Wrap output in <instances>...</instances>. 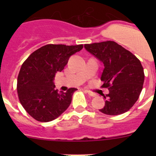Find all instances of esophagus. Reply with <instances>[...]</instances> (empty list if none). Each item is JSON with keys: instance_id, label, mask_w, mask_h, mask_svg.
<instances>
[{"instance_id": "1", "label": "esophagus", "mask_w": 156, "mask_h": 156, "mask_svg": "<svg viewBox=\"0 0 156 156\" xmlns=\"http://www.w3.org/2000/svg\"><path fill=\"white\" fill-rule=\"evenodd\" d=\"M84 91H85L86 94H87L88 95H90V97H96V96H97V94H94V93H93V92H91V91L87 90H84Z\"/></svg>"}]
</instances>
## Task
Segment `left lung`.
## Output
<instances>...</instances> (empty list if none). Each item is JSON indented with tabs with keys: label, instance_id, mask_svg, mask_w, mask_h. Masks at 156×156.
I'll use <instances>...</instances> for the list:
<instances>
[{
	"label": "left lung",
	"instance_id": "obj_1",
	"mask_svg": "<svg viewBox=\"0 0 156 156\" xmlns=\"http://www.w3.org/2000/svg\"><path fill=\"white\" fill-rule=\"evenodd\" d=\"M84 48L104 65L101 81L108 87L103 114L118 115L128 111L139 98L144 82L141 62L133 53L114 41L84 44Z\"/></svg>",
	"mask_w": 156,
	"mask_h": 156
}]
</instances>
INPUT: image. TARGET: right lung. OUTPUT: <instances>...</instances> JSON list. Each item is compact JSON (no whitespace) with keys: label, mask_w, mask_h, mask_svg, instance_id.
Segmentation results:
<instances>
[{"label":"right lung","mask_w":156,"mask_h":156,"mask_svg":"<svg viewBox=\"0 0 156 156\" xmlns=\"http://www.w3.org/2000/svg\"><path fill=\"white\" fill-rule=\"evenodd\" d=\"M82 48V44H48L33 52L23 62L17 78V92L20 103L31 117L38 122H51L68 108L78 89L59 93L53 81L70 56Z\"/></svg>","instance_id":"1"}]
</instances>
